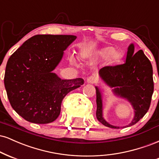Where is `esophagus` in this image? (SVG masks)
Masks as SVG:
<instances>
[{
	"label": "esophagus",
	"instance_id": "1",
	"mask_svg": "<svg viewBox=\"0 0 159 159\" xmlns=\"http://www.w3.org/2000/svg\"><path fill=\"white\" fill-rule=\"evenodd\" d=\"M96 81H97L96 78H95L94 76H89V77H88V79H87V82H88V83H91V84H94V83H96Z\"/></svg>",
	"mask_w": 159,
	"mask_h": 159
}]
</instances>
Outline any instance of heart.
I'll list each match as a JSON object with an SVG mask.
<instances>
[{
    "mask_svg": "<svg viewBox=\"0 0 159 159\" xmlns=\"http://www.w3.org/2000/svg\"><path fill=\"white\" fill-rule=\"evenodd\" d=\"M115 49L112 47H107L102 48L99 51V56L102 59H108L109 58L111 63H117L122 58V54L118 51H115ZM71 61H74V59H71Z\"/></svg>",
    "mask_w": 159,
    "mask_h": 159,
    "instance_id": "b5f03b06",
    "label": "heart"
}]
</instances>
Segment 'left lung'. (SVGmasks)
Returning a JSON list of instances; mask_svg holds the SVG:
<instances>
[{"label":"left lung","mask_w":159,"mask_h":159,"mask_svg":"<svg viewBox=\"0 0 159 159\" xmlns=\"http://www.w3.org/2000/svg\"><path fill=\"white\" fill-rule=\"evenodd\" d=\"M100 77L109 87L113 88L115 94L127 99L135 109V117L129 126L135 124L147 112L153 94L154 83L152 67L150 61L142 50L134 53V45L128 48L126 61L124 64L109 65L99 71ZM98 120L104 126L119 129L111 126L102 118L101 94L96 88Z\"/></svg>","instance_id":"obj_1"}]
</instances>
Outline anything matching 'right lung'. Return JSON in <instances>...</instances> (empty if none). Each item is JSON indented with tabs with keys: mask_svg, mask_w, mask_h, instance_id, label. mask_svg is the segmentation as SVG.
I'll use <instances>...</instances> for the list:
<instances>
[{
	"mask_svg": "<svg viewBox=\"0 0 159 159\" xmlns=\"http://www.w3.org/2000/svg\"><path fill=\"white\" fill-rule=\"evenodd\" d=\"M76 37L71 35H36L9 57L4 85L12 109L26 120L44 124L59 117L61 101L84 83L81 78L61 80L52 70L63 51Z\"/></svg>",
	"mask_w": 159,
	"mask_h": 159,
	"instance_id": "add662e5",
	"label": "right lung"
}]
</instances>
